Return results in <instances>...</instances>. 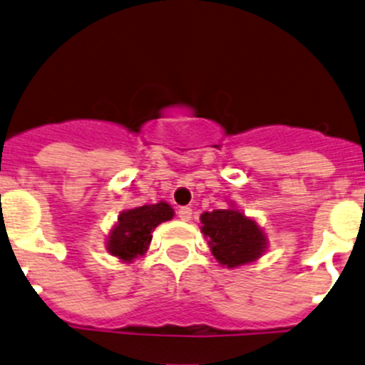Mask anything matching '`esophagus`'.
Wrapping results in <instances>:
<instances>
[{
  "mask_svg": "<svg viewBox=\"0 0 365 365\" xmlns=\"http://www.w3.org/2000/svg\"><path fill=\"white\" fill-rule=\"evenodd\" d=\"M178 218L183 222H189L190 218H192V210H190L189 206H182V208L178 210Z\"/></svg>",
  "mask_w": 365,
  "mask_h": 365,
  "instance_id": "34e87169",
  "label": "esophagus"
}]
</instances>
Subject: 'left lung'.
<instances>
[{
    "label": "left lung",
    "mask_w": 365,
    "mask_h": 365,
    "mask_svg": "<svg viewBox=\"0 0 365 365\" xmlns=\"http://www.w3.org/2000/svg\"><path fill=\"white\" fill-rule=\"evenodd\" d=\"M227 205L225 210L202 212L199 229L215 260L227 269H236L259 260L267 252L269 240L255 218L237 210L234 201Z\"/></svg>",
    "instance_id": "obj_1"
}]
</instances>
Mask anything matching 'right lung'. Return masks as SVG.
I'll list each match as a JSON object with an SVG mask.
<instances>
[{
    "mask_svg": "<svg viewBox=\"0 0 365 365\" xmlns=\"http://www.w3.org/2000/svg\"><path fill=\"white\" fill-rule=\"evenodd\" d=\"M173 217L175 210L166 201L125 210L106 234V252L122 264L134 262L150 247L153 229Z\"/></svg>",
    "mask_w": 365,
    "mask_h": 365,
    "instance_id": "obj_1",
    "label": "right lung"
}]
</instances>
